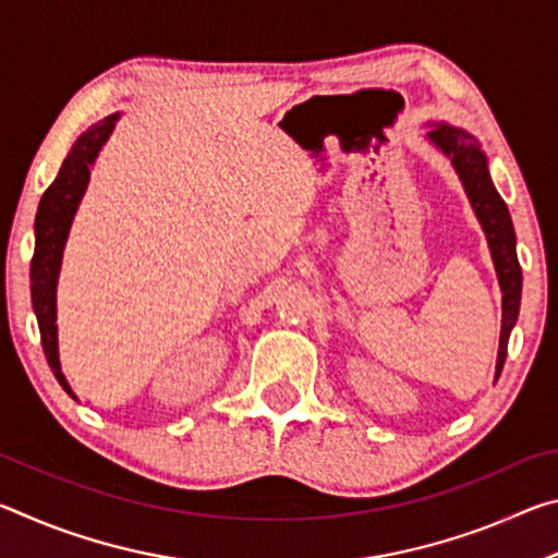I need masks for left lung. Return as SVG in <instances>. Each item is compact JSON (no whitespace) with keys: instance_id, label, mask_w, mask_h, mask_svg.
I'll return each instance as SVG.
<instances>
[{"instance_id":"1","label":"left lung","mask_w":558,"mask_h":558,"mask_svg":"<svg viewBox=\"0 0 558 558\" xmlns=\"http://www.w3.org/2000/svg\"><path fill=\"white\" fill-rule=\"evenodd\" d=\"M428 140L436 145L442 155H446L456 172L460 177L465 194L472 204L477 221L483 223V231L487 235L489 253H493V263L497 270L499 288H502V335H499V352H497V376L502 372L507 359V342L512 335V327L519 315V300H522V268L517 260V239L514 226L509 219L507 204L489 179L487 157L475 137L462 128L446 125H430Z\"/></svg>"}]
</instances>
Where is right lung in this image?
Wrapping results in <instances>:
<instances>
[{
    "label": "right lung",
    "instance_id": "1",
    "mask_svg": "<svg viewBox=\"0 0 558 558\" xmlns=\"http://www.w3.org/2000/svg\"><path fill=\"white\" fill-rule=\"evenodd\" d=\"M118 122L116 116H108L106 120L96 122V125L88 128L83 135L75 140L69 157L63 159V165L56 174L53 184L46 189L39 211H36L34 221V258H32V305L36 319H39V332H41V347L46 354V362H49L51 372L63 391H71L69 381L61 372L59 362V332H56V286H59V270L63 260V245L69 241V231L73 223L75 209L86 194L88 179H90V167L98 159V153L102 145L108 143L112 128Z\"/></svg>",
    "mask_w": 558,
    "mask_h": 558
}]
</instances>
